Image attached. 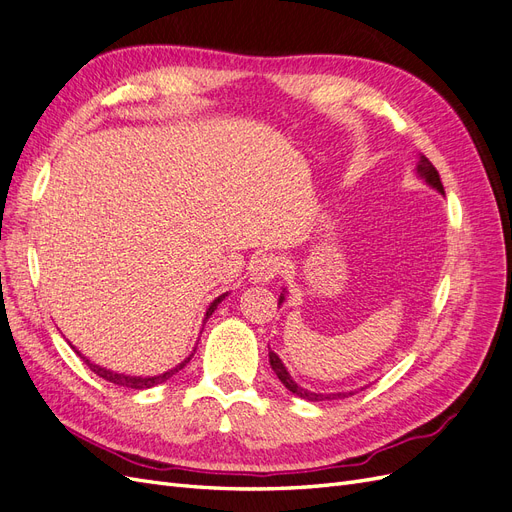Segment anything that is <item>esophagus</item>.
<instances>
[{
  "instance_id": "obj_1",
  "label": "esophagus",
  "mask_w": 512,
  "mask_h": 512,
  "mask_svg": "<svg viewBox=\"0 0 512 512\" xmlns=\"http://www.w3.org/2000/svg\"><path fill=\"white\" fill-rule=\"evenodd\" d=\"M282 271V262L275 254H260L250 262V275L254 282H271Z\"/></svg>"
}]
</instances>
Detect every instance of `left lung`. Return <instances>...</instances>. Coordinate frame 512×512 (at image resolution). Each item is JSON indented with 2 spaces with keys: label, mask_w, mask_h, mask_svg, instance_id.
Returning <instances> with one entry per match:
<instances>
[{
  "label": "left lung",
  "mask_w": 512,
  "mask_h": 512,
  "mask_svg": "<svg viewBox=\"0 0 512 512\" xmlns=\"http://www.w3.org/2000/svg\"><path fill=\"white\" fill-rule=\"evenodd\" d=\"M416 170H418V175H421V179L427 181V185H431L433 190H438L440 194H444V188H442V181H440L438 170L433 168V164H431L425 156H421V160H418ZM282 303H284V294L280 297V303H277V305H282ZM269 363H271V369L275 371V376L282 380V384L286 386V389H288L290 393L297 395V397H301V399H307V401H327V399H344V397H350V395L356 393V391H346V393H314V391L303 389V386H299L297 382L292 380V376L288 374V369L284 367L282 359H280V356H277L271 348H269Z\"/></svg>",
  "instance_id": "8db88e82"
}]
</instances>
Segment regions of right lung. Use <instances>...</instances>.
<instances>
[{
    "instance_id": "right-lung-1",
    "label": "right lung",
    "mask_w": 512,
    "mask_h": 512,
    "mask_svg": "<svg viewBox=\"0 0 512 512\" xmlns=\"http://www.w3.org/2000/svg\"><path fill=\"white\" fill-rule=\"evenodd\" d=\"M228 294V292H226ZM226 294H220L218 299H215L211 305H209V309H207V314H205V320L215 312V309H218V305L226 299ZM74 348V346H72ZM76 350V348H74ZM76 354L81 356V359L85 361V365L94 371V374H98L100 378H104V380H108V382H113V384H119V386H128V389H138V391H143V389H151V386H156V384H162V382H166L168 378H173L177 371H181L185 365L190 363V359L194 356V352L188 356V359L185 361H181L177 367H173V369H168V371H164V374H160V376H145V378H141V376H126V374H117V371H111V369H106V367H100V365H96V363H91L89 359H85V356L76 350Z\"/></svg>"
}]
</instances>
